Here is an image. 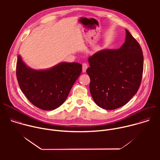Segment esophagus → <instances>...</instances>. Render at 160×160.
I'll return each instance as SVG.
<instances>
[{"instance_id": "1", "label": "esophagus", "mask_w": 160, "mask_h": 160, "mask_svg": "<svg viewBox=\"0 0 160 160\" xmlns=\"http://www.w3.org/2000/svg\"><path fill=\"white\" fill-rule=\"evenodd\" d=\"M87 68H88L87 64L86 63H83L82 64V72L85 73L86 72V70L87 69Z\"/></svg>"}]
</instances>
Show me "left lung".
Instances as JSON below:
<instances>
[{
  "label": "left lung",
  "mask_w": 160,
  "mask_h": 160,
  "mask_svg": "<svg viewBox=\"0 0 160 160\" xmlns=\"http://www.w3.org/2000/svg\"><path fill=\"white\" fill-rule=\"evenodd\" d=\"M86 72L96 104L105 109L126 104L140 87L144 67L139 42L126 30L125 42L118 49H104L88 58Z\"/></svg>",
  "instance_id": "left-lung-1"
}]
</instances>
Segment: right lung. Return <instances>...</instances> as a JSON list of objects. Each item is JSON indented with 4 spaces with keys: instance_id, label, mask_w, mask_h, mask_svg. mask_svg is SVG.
Instances as JSON below:
<instances>
[{
    "instance_id": "add662e5",
    "label": "right lung",
    "mask_w": 160,
    "mask_h": 160,
    "mask_svg": "<svg viewBox=\"0 0 160 160\" xmlns=\"http://www.w3.org/2000/svg\"><path fill=\"white\" fill-rule=\"evenodd\" d=\"M82 67L78 62H61L46 70H35L18 56L16 77L21 91L30 102L41 109L50 111L65 101L81 74Z\"/></svg>"
}]
</instances>
